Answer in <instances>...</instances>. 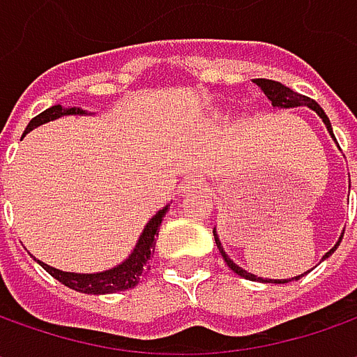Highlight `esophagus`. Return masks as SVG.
Instances as JSON below:
<instances>
[{"mask_svg":"<svg viewBox=\"0 0 357 357\" xmlns=\"http://www.w3.org/2000/svg\"><path fill=\"white\" fill-rule=\"evenodd\" d=\"M202 186H204L202 178H197V176H188L185 183H183V186H181V195H183V197H186V195H192V192L200 190Z\"/></svg>","mask_w":357,"mask_h":357,"instance_id":"esophagus-1","label":"esophagus"}]
</instances>
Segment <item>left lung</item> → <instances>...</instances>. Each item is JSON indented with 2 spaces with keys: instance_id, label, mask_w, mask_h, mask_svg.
<instances>
[{
  "instance_id": "8db88e82",
  "label": "left lung",
  "mask_w": 357,
  "mask_h": 357,
  "mask_svg": "<svg viewBox=\"0 0 357 357\" xmlns=\"http://www.w3.org/2000/svg\"><path fill=\"white\" fill-rule=\"evenodd\" d=\"M254 83L262 89V93L266 95L268 99L272 101V107H278V109H294V107H308V109H312L318 117L322 119V123L326 125V129H328V132L332 135V139L336 141V137H334V130H332V123H330V119H328V115L324 113V109L320 107V105L316 103V101H312L310 97H306V95H300V93H296V91H292L290 87H286V85H282V83H278V81H272V79H252ZM214 234V240H216V246H218V250H220V254H222V258H225V262L228 264V268L232 270V272H236L238 276H242V278H246V280H252V282H264V284H286V282H290V278L288 280H272V278H260V276H254V274H250L248 270H244V268H240L230 256H228L227 252H225V248H222V242H220V238H218V234H216V228L213 230ZM342 236H344V232H342ZM342 236H340V240H337L336 244L328 250V252L324 254L322 260H326V258H330L332 254H334V250H336L337 246H340V242H342ZM310 272V270H308ZM306 274V272H304ZM304 274H300V276H294L292 280H300Z\"/></svg>"
}]
</instances>
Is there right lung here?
I'll use <instances>...</instances> for the list:
<instances>
[{"label":"right lung","mask_w":357,"mask_h":357,"mask_svg":"<svg viewBox=\"0 0 357 357\" xmlns=\"http://www.w3.org/2000/svg\"><path fill=\"white\" fill-rule=\"evenodd\" d=\"M67 115H87V111H83L81 107H63V105H53L45 109L43 113H39L37 117L29 121L25 132L37 129L39 125H45L49 121H55L59 117H67ZM169 206L167 204L165 208H160L143 228L141 236L137 240L132 252L121 262L117 266L103 270V272H93V274H79V272H63L59 268H53L37 260V264L43 268L45 272H49L55 280H59L65 284L67 288L77 290V292H83V294H113V292H125L129 288H135L143 274L149 270V260H151V254L155 252V236L158 234V228L160 222L165 218V214L169 213Z\"/></svg>","instance_id":"add662e5"}]
</instances>
